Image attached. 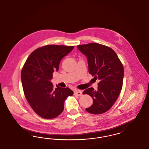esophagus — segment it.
Returning <instances> with one entry per match:
<instances>
[{"label": "esophagus", "mask_w": 149, "mask_h": 149, "mask_svg": "<svg viewBox=\"0 0 149 149\" xmlns=\"http://www.w3.org/2000/svg\"><path fill=\"white\" fill-rule=\"evenodd\" d=\"M82 91H79V90H75L74 92V94L75 95H77L78 96H81L82 95Z\"/></svg>", "instance_id": "esophagus-1"}]
</instances>
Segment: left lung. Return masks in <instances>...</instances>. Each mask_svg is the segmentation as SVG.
I'll use <instances>...</instances> for the list:
<instances>
[{
  "label": "left lung",
  "instance_id": "1",
  "mask_svg": "<svg viewBox=\"0 0 149 149\" xmlns=\"http://www.w3.org/2000/svg\"><path fill=\"white\" fill-rule=\"evenodd\" d=\"M78 50L86 57L89 72L99 81L98 89L93 88L83 93L93 98V104L85 110L94 114L103 113L113 105L123 85L124 70L116 53L111 48L97 43L78 45Z\"/></svg>",
  "mask_w": 149,
  "mask_h": 149
}]
</instances>
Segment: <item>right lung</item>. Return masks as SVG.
I'll use <instances>...</instances> for the list:
<instances>
[{"instance_id": "1", "label": "right lung", "mask_w": 149, "mask_h": 149, "mask_svg": "<svg viewBox=\"0 0 149 149\" xmlns=\"http://www.w3.org/2000/svg\"><path fill=\"white\" fill-rule=\"evenodd\" d=\"M74 46L47 45L33 51L23 66L21 81L24 95L33 110L46 119L54 118L64 110V102L74 92L69 88H54L51 80L61 60Z\"/></svg>"}]
</instances>
